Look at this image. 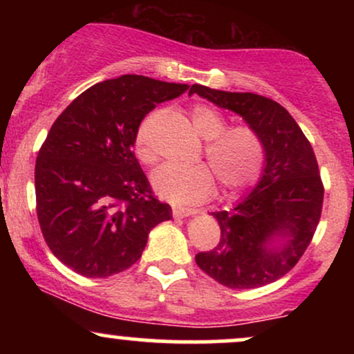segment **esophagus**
Listing matches in <instances>:
<instances>
[{
    "mask_svg": "<svg viewBox=\"0 0 354 354\" xmlns=\"http://www.w3.org/2000/svg\"><path fill=\"white\" fill-rule=\"evenodd\" d=\"M198 213H200V211H198V209H193V208H183V206H176V208H173V216H174V218L196 216Z\"/></svg>",
    "mask_w": 354,
    "mask_h": 354,
    "instance_id": "esophagus-1",
    "label": "esophagus"
}]
</instances>
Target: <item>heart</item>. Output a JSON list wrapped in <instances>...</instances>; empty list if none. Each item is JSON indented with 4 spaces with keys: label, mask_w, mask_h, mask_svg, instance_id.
<instances>
[{
    "label": "heart",
    "mask_w": 354,
    "mask_h": 354,
    "mask_svg": "<svg viewBox=\"0 0 354 354\" xmlns=\"http://www.w3.org/2000/svg\"><path fill=\"white\" fill-rule=\"evenodd\" d=\"M194 131L205 140L208 165H163L151 174L158 196L173 203H200L214 193V173L226 189L236 191L256 181L263 168L265 151L259 136L248 126H230L216 109L196 104L189 109ZM135 151L141 163H151L154 154L148 141V121L140 126Z\"/></svg>",
    "instance_id": "heart-1"
}]
</instances>
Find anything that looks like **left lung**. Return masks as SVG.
Instances as JSON below:
<instances>
[{
    "mask_svg": "<svg viewBox=\"0 0 354 354\" xmlns=\"http://www.w3.org/2000/svg\"><path fill=\"white\" fill-rule=\"evenodd\" d=\"M198 95L241 116L265 151L261 176L230 211L211 213L221 228L218 246L196 254V265L234 290L279 279L299 261L319 223L323 183L310 141L276 101L193 84Z\"/></svg>",
    "mask_w": 354,
    "mask_h": 354,
    "instance_id": "1",
    "label": "left lung"
}]
</instances>
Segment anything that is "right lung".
<instances>
[{
    "label": "right lung",
    "instance_id": "obj_1",
    "mask_svg": "<svg viewBox=\"0 0 354 354\" xmlns=\"http://www.w3.org/2000/svg\"><path fill=\"white\" fill-rule=\"evenodd\" d=\"M188 88L123 75L88 88L53 123L36 158V211L51 253L75 273L128 270L149 231L173 218L133 148L143 118Z\"/></svg>",
    "mask_w": 354,
    "mask_h": 354
}]
</instances>
